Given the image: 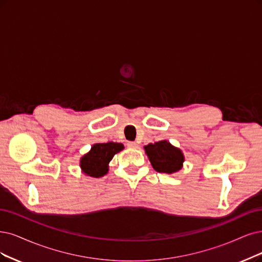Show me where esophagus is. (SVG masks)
Returning <instances> with one entry per match:
<instances>
[{
    "instance_id": "obj_1",
    "label": "esophagus",
    "mask_w": 262,
    "mask_h": 262,
    "mask_svg": "<svg viewBox=\"0 0 262 262\" xmlns=\"http://www.w3.org/2000/svg\"><path fill=\"white\" fill-rule=\"evenodd\" d=\"M127 147L130 149H137L138 148V143L135 141H128L127 142Z\"/></svg>"
}]
</instances>
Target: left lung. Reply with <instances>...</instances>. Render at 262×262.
<instances>
[{
	"instance_id": "obj_1",
	"label": "left lung",
	"mask_w": 262,
	"mask_h": 262,
	"mask_svg": "<svg viewBox=\"0 0 262 262\" xmlns=\"http://www.w3.org/2000/svg\"><path fill=\"white\" fill-rule=\"evenodd\" d=\"M144 151L152 167L159 172L172 173L181 169L185 157L180 149L173 147L167 140H161L144 146Z\"/></svg>"
}]
</instances>
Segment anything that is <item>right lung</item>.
I'll use <instances>...</instances> for the list:
<instances>
[{
    "mask_svg": "<svg viewBox=\"0 0 262 262\" xmlns=\"http://www.w3.org/2000/svg\"><path fill=\"white\" fill-rule=\"evenodd\" d=\"M124 149L122 143H95L91 151L81 158L80 166L87 176L99 178L109 170V163L116 153Z\"/></svg>",
    "mask_w": 262,
    "mask_h": 262,
    "instance_id": "1",
    "label": "right lung"
}]
</instances>
